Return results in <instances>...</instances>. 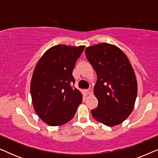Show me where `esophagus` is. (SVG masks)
Instances as JSON below:
<instances>
[{"label":"esophagus","mask_w":158,"mask_h":158,"mask_svg":"<svg viewBox=\"0 0 158 158\" xmlns=\"http://www.w3.org/2000/svg\"><path fill=\"white\" fill-rule=\"evenodd\" d=\"M90 93H91V90H90V89L85 90V94L86 95H88V94H90Z\"/></svg>","instance_id":"34e87169"}]
</instances>
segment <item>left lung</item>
Masks as SVG:
<instances>
[{
  "mask_svg": "<svg viewBox=\"0 0 158 158\" xmlns=\"http://www.w3.org/2000/svg\"><path fill=\"white\" fill-rule=\"evenodd\" d=\"M85 56L97 74L94 94L98 104L91 110L93 117L108 127L121 124L133 111L137 94L130 62L119 48L107 43L87 47Z\"/></svg>",
  "mask_w": 158,
  "mask_h": 158,
  "instance_id": "left-lung-1",
  "label": "left lung"
}]
</instances>
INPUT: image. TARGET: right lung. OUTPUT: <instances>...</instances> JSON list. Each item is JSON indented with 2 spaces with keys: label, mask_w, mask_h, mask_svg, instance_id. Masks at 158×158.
<instances>
[{
  "label": "right lung",
  "mask_w": 158,
  "mask_h": 158,
  "mask_svg": "<svg viewBox=\"0 0 158 158\" xmlns=\"http://www.w3.org/2000/svg\"><path fill=\"white\" fill-rule=\"evenodd\" d=\"M85 46L56 45L42 56L30 85L34 109L49 126H60L74 117L83 95L73 86V70Z\"/></svg>",
  "instance_id": "1"
}]
</instances>
